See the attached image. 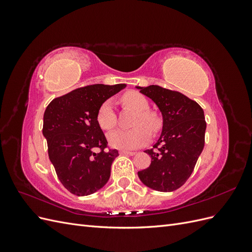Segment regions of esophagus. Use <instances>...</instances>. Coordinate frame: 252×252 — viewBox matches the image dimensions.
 <instances>
[{
    "label": "esophagus",
    "instance_id": "esophagus-1",
    "mask_svg": "<svg viewBox=\"0 0 252 252\" xmlns=\"http://www.w3.org/2000/svg\"><path fill=\"white\" fill-rule=\"evenodd\" d=\"M120 155L123 156H133L135 155L134 151H128V150H120Z\"/></svg>",
    "mask_w": 252,
    "mask_h": 252
}]
</instances>
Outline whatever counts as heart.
Masks as SVG:
<instances>
[{
  "instance_id": "1",
  "label": "heart",
  "mask_w": 252,
  "mask_h": 252,
  "mask_svg": "<svg viewBox=\"0 0 252 252\" xmlns=\"http://www.w3.org/2000/svg\"><path fill=\"white\" fill-rule=\"evenodd\" d=\"M121 102L129 108L138 111L132 129H118L108 135L111 146L119 149H135L146 145L150 132H158L162 127V121L157 113L149 111L147 98L138 91H127L121 96ZM96 121L101 128L110 130L117 125V114L110 100L104 101L96 112Z\"/></svg>"
}]
</instances>
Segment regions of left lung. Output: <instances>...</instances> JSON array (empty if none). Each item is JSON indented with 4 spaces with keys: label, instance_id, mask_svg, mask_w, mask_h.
<instances>
[{
    "label": "left lung",
    "instance_id": "8db88e82",
    "mask_svg": "<svg viewBox=\"0 0 252 252\" xmlns=\"http://www.w3.org/2000/svg\"><path fill=\"white\" fill-rule=\"evenodd\" d=\"M161 110L163 130L154 148L148 168L138 172L145 185L168 192L177 190L191 175L205 145L204 111L195 101L179 91L158 85L138 87Z\"/></svg>",
    "mask_w": 252,
    "mask_h": 252
}]
</instances>
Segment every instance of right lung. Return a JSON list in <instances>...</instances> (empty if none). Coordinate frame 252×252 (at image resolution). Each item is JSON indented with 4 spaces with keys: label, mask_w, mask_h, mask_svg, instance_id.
Segmentation results:
<instances>
[{
    "label": "right lung",
    "mask_w": 252,
    "mask_h": 252,
    "mask_svg": "<svg viewBox=\"0 0 252 252\" xmlns=\"http://www.w3.org/2000/svg\"><path fill=\"white\" fill-rule=\"evenodd\" d=\"M125 87L126 84H94L77 88L53 98L44 112L43 134L50 162L60 182L75 195L95 192L110 178L111 164L119 152L106 150L108 143L96 112L104 101Z\"/></svg>",
    "instance_id": "add662e5"
}]
</instances>
